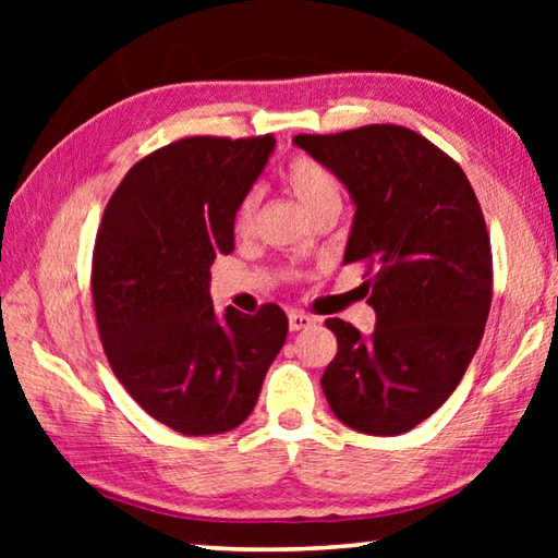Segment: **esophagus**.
Masks as SVG:
<instances>
[{
    "instance_id": "34e87169",
    "label": "esophagus",
    "mask_w": 558,
    "mask_h": 558,
    "mask_svg": "<svg viewBox=\"0 0 558 558\" xmlns=\"http://www.w3.org/2000/svg\"><path fill=\"white\" fill-rule=\"evenodd\" d=\"M288 323H290V329H292V332H300V329L313 327V325L317 323V317L300 313V310H292V313L288 315Z\"/></svg>"
}]
</instances>
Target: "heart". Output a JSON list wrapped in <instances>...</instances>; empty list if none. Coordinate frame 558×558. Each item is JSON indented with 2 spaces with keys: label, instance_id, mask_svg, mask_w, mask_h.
I'll return each instance as SVG.
<instances>
[{
  "label": "heart",
  "instance_id": "heart-1",
  "mask_svg": "<svg viewBox=\"0 0 558 558\" xmlns=\"http://www.w3.org/2000/svg\"><path fill=\"white\" fill-rule=\"evenodd\" d=\"M282 179H286V186L290 189V194L295 196V199L313 216H317L325 209H332V206L337 209L339 202H342V186H339V179L313 157H305V155L292 157L286 167V172H282ZM258 204H260V194L256 189L248 194H243V199L239 202V206H235V214H233L235 233L245 235L253 231Z\"/></svg>",
  "mask_w": 558,
  "mask_h": 558
}]
</instances>
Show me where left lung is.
<instances>
[{"mask_svg": "<svg viewBox=\"0 0 558 558\" xmlns=\"http://www.w3.org/2000/svg\"><path fill=\"white\" fill-rule=\"evenodd\" d=\"M292 143L342 179L356 204L344 263H364L369 337L329 317V409L369 436H399L456 391L485 332L493 248L465 172L418 132L364 125Z\"/></svg>", "mask_w": 558, "mask_h": 558, "instance_id": "1", "label": "left lung"}]
</instances>
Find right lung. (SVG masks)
Instances as JSON below:
<instances>
[{
	"mask_svg": "<svg viewBox=\"0 0 558 558\" xmlns=\"http://www.w3.org/2000/svg\"><path fill=\"white\" fill-rule=\"evenodd\" d=\"M276 140L196 135L155 149L122 177L93 245V307L112 374L155 421L214 436L248 418L288 337L278 305L214 313L216 253Z\"/></svg>",
	"mask_w": 558,
	"mask_h": 558,
	"instance_id": "1",
	"label": "right lung"
}]
</instances>
